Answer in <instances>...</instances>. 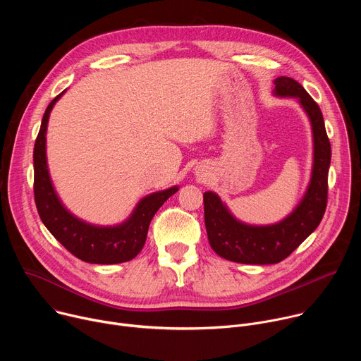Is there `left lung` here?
Listing matches in <instances>:
<instances>
[{"label":"left lung","instance_id":"obj_1","mask_svg":"<svg viewBox=\"0 0 361 361\" xmlns=\"http://www.w3.org/2000/svg\"><path fill=\"white\" fill-rule=\"evenodd\" d=\"M276 94L295 97L313 127L314 164L312 181L298 207L273 226H247L237 221L217 194L204 192V221L212 248L226 260L241 264H276L283 262L320 224L329 195V167L331 145L317 102L293 78L274 80Z\"/></svg>","mask_w":361,"mask_h":361}]
</instances>
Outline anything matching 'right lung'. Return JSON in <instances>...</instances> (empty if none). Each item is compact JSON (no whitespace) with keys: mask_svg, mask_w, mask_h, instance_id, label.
<instances>
[{"mask_svg":"<svg viewBox=\"0 0 361 361\" xmlns=\"http://www.w3.org/2000/svg\"><path fill=\"white\" fill-rule=\"evenodd\" d=\"M61 95L63 92L48 104L34 144V200L39 219L51 234L85 263L117 264L133 260L144 247L154 214L178 188L171 187L142 198L133 216L117 227H95L71 216L51 184L45 159L48 117Z\"/></svg>","mask_w":361,"mask_h":361,"instance_id":"right-lung-1","label":"right lung"}]
</instances>
